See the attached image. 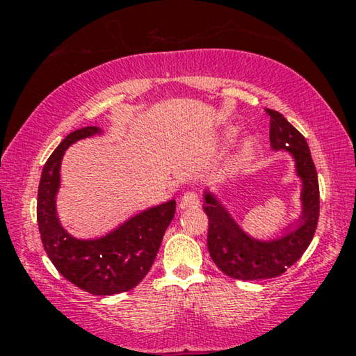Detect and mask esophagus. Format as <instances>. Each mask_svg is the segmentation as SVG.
<instances>
[{"instance_id": "34e87169", "label": "esophagus", "mask_w": 356, "mask_h": 356, "mask_svg": "<svg viewBox=\"0 0 356 356\" xmlns=\"http://www.w3.org/2000/svg\"><path fill=\"white\" fill-rule=\"evenodd\" d=\"M197 206H200V197L193 191H186L182 200H180V207L182 209H195Z\"/></svg>"}]
</instances>
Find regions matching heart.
<instances>
[{
  "instance_id": "obj_1",
  "label": "heart",
  "mask_w": 356,
  "mask_h": 356,
  "mask_svg": "<svg viewBox=\"0 0 356 356\" xmlns=\"http://www.w3.org/2000/svg\"><path fill=\"white\" fill-rule=\"evenodd\" d=\"M238 135V127L236 125H226L225 129L220 131V138L221 141H231ZM257 146V140L254 136L246 135L242 141H240L238 147H237V159L238 160H248L251 159V155L254 154Z\"/></svg>"
}]
</instances>
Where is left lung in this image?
<instances>
[{
	"instance_id": "left-lung-1",
	"label": "left lung",
	"mask_w": 356,
	"mask_h": 356,
	"mask_svg": "<svg viewBox=\"0 0 356 356\" xmlns=\"http://www.w3.org/2000/svg\"><path fill=\"white\" fill-rule=\"evenodd\" d=\"M270 116V147L292 156L293 172L300 179V215L281 227L273 238H257L234 218L216 191L204 190L202 209L209 216L207 248L222 273L236 280L254 281L284 273L308 248L318 220V180L305 136L273 110Z\"/></svg>"
}]
</instances>
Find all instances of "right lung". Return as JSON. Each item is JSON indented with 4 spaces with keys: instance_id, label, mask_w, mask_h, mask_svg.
Instances as JSON below:
<instances>
[{
    "instance_id": "obj_1",
    "label": "right lung",
    "mask_w": 356,
    "mask_h": 356,
    "mask_svg": "<svg viewBox=\"0 0 356 356\" xmlns=\"http://www.w3.org/2000/svg\"><path fill=\"white\" fill-rule=\"evenodd\" d=\"M104 134L100 127H83L65 136L47 160L38 191V222L48 257L65 280L92 295L127 292L140 284L176 212V201L171 200L140 210L94 238H78L63 226L56 201L65 150L76 141Z\"/></svg>"
}]
</instances>
